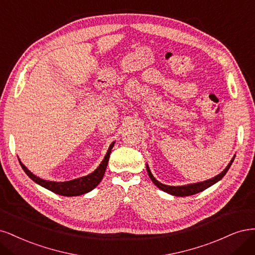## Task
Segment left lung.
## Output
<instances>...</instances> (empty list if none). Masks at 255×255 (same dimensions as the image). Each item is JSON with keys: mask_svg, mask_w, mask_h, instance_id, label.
Wrapping results in <instances>:
<instances>
[{"mask_svg": "<svg viewBox=\"0 0 255 255\" xmlns=\"http://www.w3.org/2000/svg\"><path fill=\"white\" fill-rule=\"evenodd\" d=\"M234 158L235 157H233L232 160L230 161V163L228 164V166L224 169V171H221L219 175L215 176L214 178L209 179V180H205V181H202V182L194 183V184H187V185H181V186H170V185L162 184L161 182H159L158 180L152 176L148 165H146V168H147V172H148L149 178L151 179V181L154 183V185H157V187H159L160 190H162L163 192H165V193H168L170 195H174V196L185 197V196L195 195L197 193H200V192H202L204 190H207L208 187H210L213 184H215L216 182H218L220 179H223V177L227 174V171L229 170L230 166H231V164L233 163Z\"/></svg>", "mask_w": 255, "mask_h": 255, "instance_id": "left-lung-1", "label": "left lung"}]
</instances>
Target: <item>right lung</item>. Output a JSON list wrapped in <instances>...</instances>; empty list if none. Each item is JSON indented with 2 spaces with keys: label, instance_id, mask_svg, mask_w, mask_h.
Wrapping results in <instances>:
<instances>
[{
  "label": "right lung",
  "instance_id": "1",
  "mask_svg": "<svg viewBox=\"0 0 255 255\" xmlns=\"http://www.w3.org/2000/svg\"><path fill=\"white\" fill-rule=\"evenodd\" d=\"M113 145H114V142L109 146V149H108V151H107L104 160L100 164V166H98L93 172H91V174L88 176L71 180V181H64V182L46 181V180L41 179V178L35 176L32 172H30L25 167V165H23L20 160H19V162H20V165L22 166L23 170L25 171V174L32 180V181H35L39 185L47 188L48 191H51L55 194L61 195V196H67V197L79 196V195L86 194L88 192H91L98 185V183L102 181V179L105 175L107 165H108V161L110 158L111 149L113 148Z\"/></svg>",
  "mask_w": 255,
  "mask_h": 255
}]
</instances>
